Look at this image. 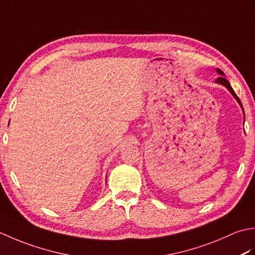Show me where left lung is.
Instances as JSON below:
<instances>
[{"instance_id": "obj_1", "label": "left lung", "mask_w": 255, "mask_h": 255, "mask_svg": "<svg viewBox=\"0 0 255 255\" xmlns=\"http://www.w3.org/2000/svg\"><path fill=\"white\" fill-rule=\"evenodd\" d=\"M217 72L221 75V77H219L217 80H216V82H217V83H220V84H223V85H225L226 86V88L227 89H228L229 90V92H230V93L232 94V95H234V97H235V99L238 101V103H239V104H240V106L242 107V104H241V101L239 100V97H238L237 96V94L235 93V91L234 90H232V88H231V85H230V83H229V81L228 80H227V79H225L224 78V75H225V73L223 72V71H221V70L220 69H217ZM242 111H243V107H242ZM243 113H245V112H243Z\"/></svg>"}]
</instances>
